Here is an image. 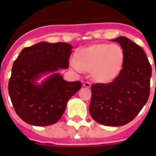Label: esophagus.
Returning <instances> with one entry per match:
<instances>
[{
	"mask_svg": "<svg viewBox=\"0 0 156 156\" xmlns=\"http://www.w3.org/2000/svg\"><path fill=\"white\" fill-rule=\"evenodd\" d=\"M83 87H85L87 88H90V83H88V82H85L83 83Z\"/></svg>",
	"mask_w": 156,
	"mask_h": 156,
	"instance_id": "obj_1",
	"label": "esophagus"
}]
</instances>
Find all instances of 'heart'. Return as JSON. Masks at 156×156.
Wrapping results in <instances>:
<instances>
[{"instance_id": "b5f03b06", "label": "heart", "mask_w": 156, "mask_h": 156, "mask_svg": "<svg viewBox=\"0 0 156 156\" xmlns=\"http://www.w3.org/2000/svg\"><path fill=\"white\" fill-rule=\"evenodd\" d=\"M123 49L117 44L91 45L78 52V60L70 61V66L78 72L91 71L92 78L100 83H109L119 75L124 63Z\"/></svg>"}]
</instances>
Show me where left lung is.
<instances>
[{"label":"left lung","mask_w":156,"mask_h":156,"mask_svg":"<svg viewBox=\"0 0 156 156\" xmlns=\"http://www.w3.org/2000/svg\"><path fill=\"white\" fill-rule=\"evenodd\" d=\"M112 41L123 49L122 69L112 83L91 86L89 112L101 125L121 126L133 120L147 102L151 67L143 48L132 40L120 36Z\"/></svg>","instance_id":"left-lung-1"}]
</instances>
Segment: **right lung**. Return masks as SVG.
<instances>
[{
	"instance_id": "1",
	"label": "right lung",
	"mask_w": 156,
	"mask_h": 156,
	"mask_svg": "<svg viewBox=\"0 0 156 156\" xmlns=\"http://www.w3.org/2000/svg\"><path fill=\"white\" fill-rule=\"evenodd\" d=\"M72 48L67 43L44 41L23 48L14 61L9 94L16 113L26 123L35 126L56 123L69 100L81 89L80 82H67L57 73L69 68Z\"/></svg>"
}]
</instances>
